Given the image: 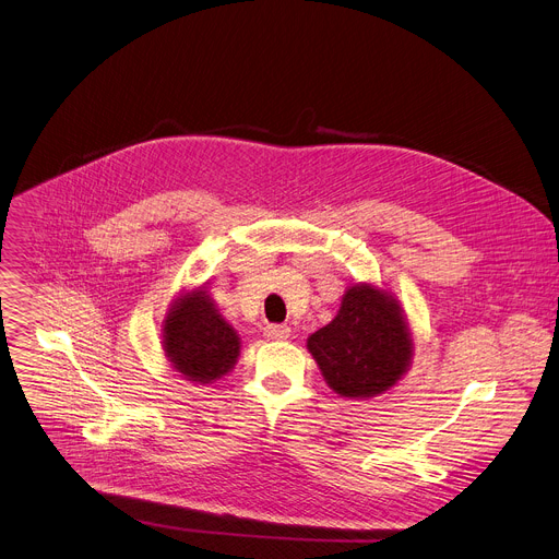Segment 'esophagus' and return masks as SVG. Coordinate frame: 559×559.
<instances>
[{"instance_id":"obj_1","label":"esophagus","mask_w":559,"mask_h":559,"mask_svg":"<svg viewBox=\"0 0 559 559\" xmlns=\"http://www.w3.org/2000/svg\"><path fill=\"white\" fill-rule=\"evenodd\" d=\"M289 325H267L265 330H263V334H265V338H272V341H285V338H289Z\"/></svg>"}]
</instances>
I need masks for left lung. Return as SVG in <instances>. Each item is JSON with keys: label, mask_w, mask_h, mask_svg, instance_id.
Masks as SVG:
<instances>
[{"label": "left lung", "mask_w": 559, "mask_h": 559, "mask_svg": "<svg viewBox=\"0 0 559 559\" xmlns=\"http://www.w3.org/2000/svg\"><path fill=\"white\" fill-rule=\"evenodd\" d=\"M308 349L336 394L368 399L390 390L408 370L413 338L388 292L354 285L334 321L308 338Z\"/></svg>", "instance_id": "8db88e82"}]
</instances>
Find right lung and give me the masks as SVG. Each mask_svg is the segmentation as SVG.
I'll use <instances>...</instances> for the list:
<instances>
[{"instance_id": "1", "label": "right lung", "mask_w": 559, "mask_h": 559, "mask_svg": "<svg viewBox=\"0 0 559 559\" xmlns=\"http://www.w3.org/2000/svg\"><path fill=\"white\" fill-rule=\"evenodd\" d=\"M163 343L174 368L198 383H212L227 374L240 352L234 328L218 314L205 289L174 302L165 319Z\"/></svg>"}]
</instances>
